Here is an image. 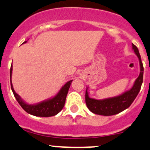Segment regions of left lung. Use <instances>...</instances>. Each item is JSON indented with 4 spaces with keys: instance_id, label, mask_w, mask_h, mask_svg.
Returning <instances> with one entry per match:
<instances>
[{
    "instance_id": "obj_1",
    "label": "left lung",
    "mask_w": 150,
    "mask_h": 150,
    "mask_svg": "<svg viewBox=\"0 0 150 150\" xmlns=\"http://www.w3.org/2000/svg\"><path fill=\"white\" fill-rule=\"evenodd\" d=\"M132 48L138 57L140 65L139 75L134 82L132 88L119 96L104 99H96L89 96V93L88 92V88L87 87L86 90V103L87 107L91 112L104 116L114 115L128 108L136 99L143 83L144 67L139 49L133 43Z\"/></svg>"
}]
</instances>
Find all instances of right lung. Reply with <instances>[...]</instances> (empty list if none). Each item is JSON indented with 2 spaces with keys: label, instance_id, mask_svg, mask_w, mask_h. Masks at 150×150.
<instances>
[{
  "label": "right lung",
  "instance_id": "add662e5",
  "mask_svg": "<svg viewBox=\"0 0 150 150\" xmlns=\"http://www.w3.org/2000/svg\"><path fill=\"white\" fill-rule=\"evenodd\" d=\"M27 43L25 41L23 43ZM12 64L11 66L10 69V81H11V87L13 91V95L16 98L18 103L20 104L21 107H22L24 110L29 114L34 116H38V117H51L58 114L60 111L64 107V104H65V100L67 95L68 91H69V87H70L72 81H69L67 82L64 86L62 87L59 91L57 93V95L51 97L50 99H46V100L40 102L39 103L35 104H30L26 103L20 96L17 94L15 92L14 89L13 88V85L11 82V75H12Z\"/></svg>",
  "mask_w": 150,
  "mask_h": 150
}]
</instances>
